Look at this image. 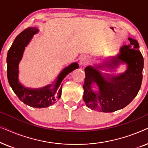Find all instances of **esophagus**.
<instances>
[{
  "mask_svg": "<svg viewBox=\"0 0 148 148\" xmlns=\"http://www.w3.org/2000/svg\"><path fill=\"white\" fill-rule=\"evenodd\" d=\"M90 62V58L87 56H84L80 58L79 64L82 66H85V65H86V64H88Z\"/></svg>",
  "mask_w": 148,
  "mask_h": 148,
  "instance_id": "1",
  "label": "esophagus"
}]
</instances>
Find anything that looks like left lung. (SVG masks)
Segmentation results:
<instances>
[{
	"instance_id": "obj_1",
	"label": "left lung",
	"mask_w": 148,
	"mask_h": 148,
	"mask_svg": "<svg viewBox=\"0 0 148 148\" xmlns=\"http://www.w3.org/2000/svg\"><path fill=\"white\" fill-rule=\"evenodd\" d=\"M130 44L121 48V53L113 58L109 66H115L125 62L128 68L125 73L106 79L98 71L88 66L85 69L86 78L83 88L84 101L92 110L102 112H112L127 106L138 94L143 77V58L139 51L137 40L129 38ZM96 82L98 93L94 92L90 84Z\"/></svg>"
}]
</instances>
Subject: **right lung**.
Returning <instances> with one entry per match:
<instances>
[{"label":"right lung","instance_id":"right-lung-1","mask_svg":"<svg viewBox=\"0 0 148 148\" xmlns=\"http://www.w3.org/2000/svg\"><path fill=\"white\" fill-rule=\"evenodd\" d=\"M38 32L37 27H28L21 32L14 40L7 53V78L13 92L24 104L35 108H45L54 104L61 96L62 82L69 73L79 67L77 63H73L60 73L54 88L50 90L52 85L40 90H30L21 86L18 80V65L21 59L25 47L32 36Z\"/></svg>","mask_w":148,"mask_h":148}]
</instances>
